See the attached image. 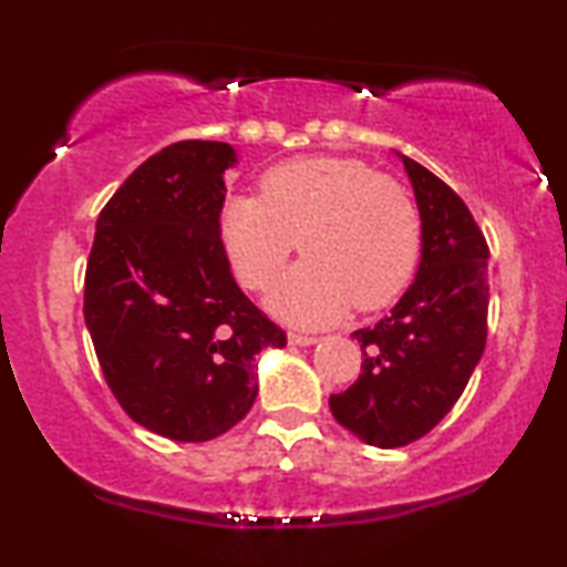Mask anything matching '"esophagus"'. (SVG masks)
<instances>
[{"instance_id": "esophagus-1", "label": "esophagus", "mask_w": 567, "mask_h": 567, "mask_svg": "<svg viewBox=\"0 0 567 567\" xmlns=\"http://www.w3.org/2000/svg\"><path fill=\"white\" fill-rule=\"evenodd\" d=\"M289 343L291 346H312L317 343V336H309V332H289Z\"/></svg>"}]
</instances>
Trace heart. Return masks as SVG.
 Here are the masks:
<instances>
[{"label":"heart","mask_w":567,"mask_h":567,"mask_svg":"<svg viewBox=\"0 0 567 567\" xmlns=\"http://www.w3.org/2000/svg\"><path fill=\"white\" fill-rule=\"evenodd\" d=\"M219 231L239 284L266 291L286 260L307 255L274 293L299 324L336 320L348 307H386L421 260V214L392 177L351 157H299L260 177V196H235Z\"/></svg>","instance_id":"b5f03b06"}]
</instances>
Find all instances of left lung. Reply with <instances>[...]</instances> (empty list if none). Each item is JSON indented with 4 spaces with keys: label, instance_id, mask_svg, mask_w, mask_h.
<instances>
[{
    "label": "left lung",
    "instance_id": "obj_1",
    "mask_svg": "<svg viewBox=\"0 0 567 567\" xmlns=\"http://www.w3.org/2000/svg\"><path fill=\"white\" fill-rule=\"evenodd\" d=\"M423 221L417 276L390 317L353 338L361 374L332 394L336 421L369 446L423 439L462 398L487 340V239L449 185L402 157Z\"/></svg>",
    "mask_w": 567,
    "mask_h": 567
}]
</instances>
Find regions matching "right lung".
<instances>
[{
    "instance_id": "obj_1",
    "label": "right lung",
    "mask_w": 567,
    "mask_h": 567,
    "mask_svg": "<svg viewBox=\"0 0 567 567\" xmlns=\"http://www.w3.org/2000/svg\"><path fill=\"white\" fill-rule=\"evenodd\" d=\"M224 142L169 144L128 175L97 216L84 322L113 398L152 433L212 441L258 398L255 355L286 330L239 289L219 216Z\"/></svg>"
}]
</instances>
